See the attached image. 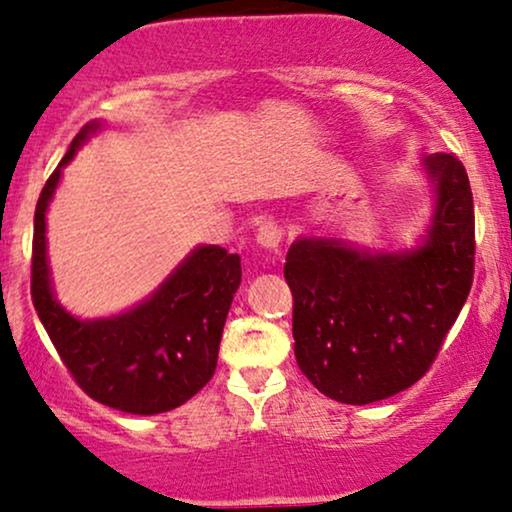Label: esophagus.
<instances>
[{
  "label": "esophagus",
  "instance_id": "1",
  "mask_svg": "<svg viewBox=\"0 0 512 512\" xmlns=\"http://www.w3.org/2000/svg\"><path fill=\"white\" fill-rule=\"evenodd\" d=\"M281 238H283V226L276 222H264L260 229H257V243H260L262 248L278 250Z\"/></svg>",
  "mask_w": 512,
  "mask_h": 512
}]
</instances>
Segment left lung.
Returning a JSON list of instances; mask_svg holds the SVG:
<instances>
[{"label":"left lung","mask_w":512,"mask_h":512,"mask_svg":"<svg viewBox=\"0 0 512 512\" xmlns=\"http://www.w3.org/2000/svg\"><path fill=\"white\" fill-rule=\"evenodd\" d=\"M423 165L435 210L416 248L368 252L338 238H297L288 250L297 366L342 404H371L418 383L468 300L475 274L468 174L451 153H432Z\"/></svg>","instance_id":"left-lung-1"}]
</instances>
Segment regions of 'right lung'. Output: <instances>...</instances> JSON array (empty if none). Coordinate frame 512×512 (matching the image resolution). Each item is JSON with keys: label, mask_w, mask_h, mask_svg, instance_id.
Segmentation results:
<instances>
[{"label": "right lung", "mask_w": 512, "mask_h": 512, "mask_svg": "<svg viewBox=\"0 0 512 512\" xmlns=\"http://www.w3.org/2000/svg\"><path fill=\"white\" fill-rule=\"evenodd\" d=\"M101 127L87 122L51 172L35 208L30 293L58 357L99 404L153 416L177 409L208 385L238 286L241 257L200 245L155 293L111 319L80 321L56 302L47 264V208L61 170Z\"/></svg>", "instance_id": "right-lung-1"}]
</instances>
